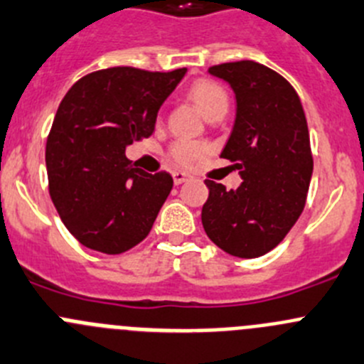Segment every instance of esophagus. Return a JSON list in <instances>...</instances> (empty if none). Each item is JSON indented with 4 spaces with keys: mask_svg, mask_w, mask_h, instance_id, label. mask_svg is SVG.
Listing matches in <instances>:
<instances>
[{
    "mask_svg": "<svg viewBox=\"0 0 364 364\" xmlns=\"http://www.w3.org/2000/svg\"><path fill=\"white\" fill-rule=\"evenodd\" d=\"M172 178H174L176 185H181V183H185L186 179H188V174L183 171H176V172H172Z\"/></svg>",
    "mask_w": 364,
    "mask_h": 364,
    "instance_id": "esophagus-1",
    "label": "esophagus"
}]
</instances>
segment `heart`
I'll return each instance as SVG.
<instances>
[{
    "label": "heart",
    "instance_id": "obj_1",
    "mask_svg": "<svg viewBox=\"0 0 364 364\" xmlns=\"http://www.w3.org/2000/svg\"><path fill=\"white\" fill-rule=\"evenodd\" d=\"M190 97L193 103L197 105L204 117L215 114V112H225L228 110V94L220 85L215 81L200 80L196 81L190 88ZM208 153V146L204 142H197V140H186L181 139L178 142L172 144L171 156L174 158L178 164L181 165H192L196 164L199 158H203Z\"/></svg>",
    "mask_w": 364,
    "mask_h": 364
}]
</instances>
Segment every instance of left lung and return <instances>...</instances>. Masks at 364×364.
Returning a JSON list of instances; mask_svg holds the SVG:
<instances>
[{
  "label": "left lung",
  "mask_w": 364,
  "mask_h": 364,
  "mask_svg": "<svg viewBox=\"0 0 364 364\" xmlns=\"http://www.w3.org/2000/svg\"><path fill=\"white\" fill-rule=\"evenodd\" d=\"M208 73L235 94V124L220 156L235 164L243 181L236 190L204 181L210 196L200 213L203 228L231 256H263L304 210L313 174L304 110L281 74L252 60L220 63Z\"/></svg>",
  "instance_id": "obj_1"
}]
</instances>
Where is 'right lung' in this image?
Here are the masks:
<instances>
[{
	"mask_svg": "<svg viewBox=\"0 0 364 364\" xmlns=\"http://www.w3.org/2000/svg\"><path fill=\"white\" fill-rule=\"evenodd\" d=\"M185 74L112 67L81 77L62 100L46 167L53 204L81 245L121 254L149 235L174 181L124 153L153 135L158 110Z\"/></svg>",
	"mask_w": 364,
	"mask_h": 364,
	"instance_id": "right-lung-1",
	"label": "right lung"
}]
</instances>
